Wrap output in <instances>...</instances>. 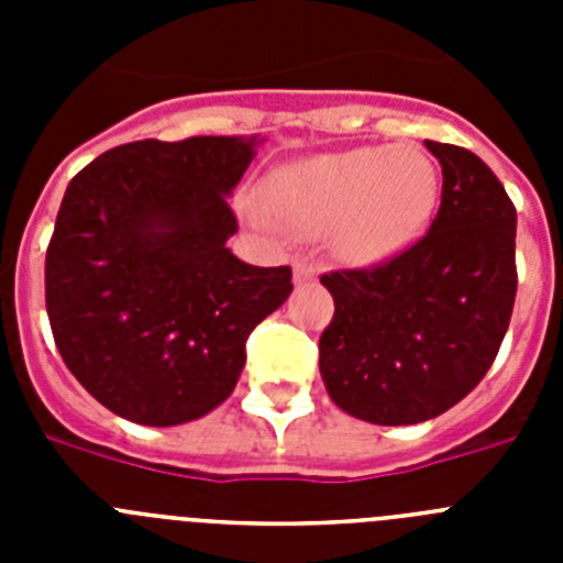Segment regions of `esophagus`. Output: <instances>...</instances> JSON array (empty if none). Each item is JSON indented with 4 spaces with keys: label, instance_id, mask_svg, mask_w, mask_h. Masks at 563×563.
Returning <instances> with one entry per match:
<instances>
[{
    "label": "esophagus",
    "instance_id": "esophagus-1",
    "mask_svg": "<svg viewBox=\"0 0 563 563\" xmlns=\"http://www.w3.org/2000/svg\"><path fill=\"white\" fill-rule=\"evenodd\" d=\"M292 276H296V282H312V278L318 276V265L316 262H310V258H296Z\"/></svg>",
    "mask_w": 563,
    "mask_h": 563
}]
</instances>
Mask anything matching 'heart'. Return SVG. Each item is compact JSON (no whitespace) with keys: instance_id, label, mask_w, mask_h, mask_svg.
Returning <instances> with one entry per match:
<instances>
[{"instance_id":"heart-1","label":"heart","mask_w":563,"mask_h":563,"mask_svg":"<svg viewBox=\"0 0 563 563\" xmlns=\"http://www.w3.org/2000/svg\"><path fill=\"white\" fill-rule=\"evenodd\" d=\"M265 200L287 231H332L343 258L369 265L426 233L440 202V168L415 143L350 148L282 168Z\"/></svg>"}]
</instances>
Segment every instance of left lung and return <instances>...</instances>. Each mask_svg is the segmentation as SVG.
I'll return each instance as SVG.
<instances>
[{"mask_svg":"<svg viewBox=\"0 0 563 563\" xmlns=\"http://www.w3.org/2000/svg\"><path fill=\"white\" fill-rule=\"evenodd\" d=\"M442 197L415 245L321 276L335 316L318 341L332 402L375 426L449 411L487 375L516 301V208L462 146L426 141Z\"/></svg>","mask_w":563,"mask_h":563,"instance_id":"1","label":"left lung"}]
</instances>
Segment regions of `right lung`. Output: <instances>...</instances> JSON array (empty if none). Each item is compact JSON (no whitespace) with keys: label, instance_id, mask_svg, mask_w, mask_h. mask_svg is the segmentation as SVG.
<instances>
[{"label":"right lung","instance_id":"add662e5","mask_svg":"<svg viewBox=\"0 0 563 563\" xmlns=\"http://www.w3.org/2000/svg\"><path fill=\"white\" fill-rule=\"evenodd\" d=\"M256 137L134 141L69 180L44 258L49 330L101 406L141 426L217 409L245 366L247 335L292 290L290 267L225 247L228 206Z\"/></svg>","mask_w":563,"mask_h":563}]
</instances>
